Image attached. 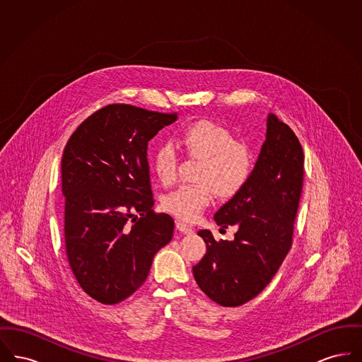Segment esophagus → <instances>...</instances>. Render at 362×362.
Wrapping results in <instances>:
<instances>
[{
  "instance_id": "1",
  "label": "esophagus",
  "mask_w": 362,
  "mask_h": 362,
  "mask_svg": "<svg viewBox=\"0 0 362 362\" xmlns=\"http://www.w3.org/2000/svg\"><path fill=\"white\" fill-rule=\"evenodd\" d=\"M176 228H177L182 233H185V235L194 233V229H192L189 225L185 224V223H182V221H177V223H176Z\"/></svg>"
}]
</instances>
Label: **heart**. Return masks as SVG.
I'll return each instance as SVG.
<instances>
[{
	"instance_id": "heart-1",
	"label": "heart",
	"mask_w": 362,
	"mask_h": 362,
	"mask_svg": "<svg viewBox=\"0 0 362 362\" xmlns=\"http://www.w3.org/2000/svg\"><path fill=\"white\" fill-rule=\"evenodd\" d=\"M177 144L187 155L202 158L197 173L199 183L182 186L163 201L164 209L183 221H195L210 205L214 191L221 198L236 195L251 175L248 148L214 122L189 123L179 134ZM177 165L179 153L173 145H158L152 156V167L161 185L175 183Z\"/></svg>"
}]
</instances>
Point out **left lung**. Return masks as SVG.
Wrapping results in <instances>:
<instances>
[{
  "instance_id": "obj_1",
  "label": "left lung",
  "mask_w": 362,
  "mask_h": 362,
  "mask_svg": "<svg viewBox=\"0 0 362 362\" xmlns=\"http://www.w3.org/2000/svg\"><path fill=\"white\" fill-rule=\"evenodd\" d=\"M304 179V153L292 129L267 117L266 139L244 187L214 214L221 228L236 225L232 241L204 229L206 254L192 267L201 291L223 307L257 297L292 247L293 225Z\"/></svg>"
}]
</instances>
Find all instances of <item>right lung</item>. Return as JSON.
<instances>
[{
  "mask_svg": "<svg viewBox=\"0 0 362 362\" xmlns=\"http://www.w3.org/2000/svg\"><path fill=\"white\" fill-rule=\"evenodd\" d=\"M175 114L110 104L83 122L61 161L65 244L71 272L96 301L112 305L145 282L173 220L156 214L148 142Z\"/></svg>",
  "mask_w": 362,
  "mask_h": 362,
  "instance_id": "1",
  "label": "right lung"
}]
</instances>
